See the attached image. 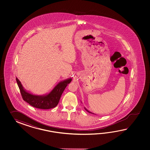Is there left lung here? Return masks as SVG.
Here are the masks:
<instances>
[{
    "instance_id": "1",
    "label": "left lung",
    "mask_w": 150,
    "mask_h": 150,
    "mask_svg": "<svg viewBox=\"0 0 150 150\" xmlns=\"http://www.w3.org/2000/svg\"><path fill=\"white\" fill-rule=\"evenodd\" d=\"M84 108H85V109L86 110L87 112H89V113H91V114H94V113H93V112H89V110H87V109H86V108H85V107H84Z\"/></svg>"
}]
</instances>
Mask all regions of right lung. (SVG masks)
<instances>
[{
    "label": "right lung",
    "instance_id": "add662e5",
    "mask_svg": "<svg viewBox=\"0 0 150 150\" xmlns=\"http://www.w3.org/2000/svg\"><path fill=\"white\" fill-rule=\"evenodd\" d=\"M16 80L24 101L36 108L49 109L57 105L62 93L67 85L71 83L72 78H70L59 82L50 92L44 95H35L29 92L24 88L17 78Z\"/></svg>",
    "mask_w": 150,
    "mask_h": 150
}]
</instances>
